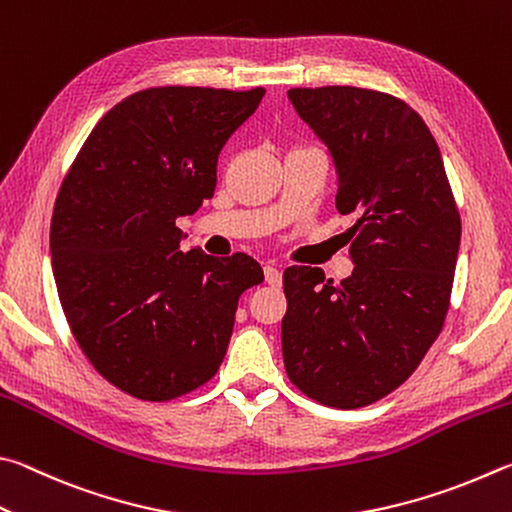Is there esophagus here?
I'll use <instances>...</instances> for the list:
<instances>
[{
	"instance_id": "34e87169",
	"label": "esophagus",
	"mask_w": 512,
	"mask_h": 512,
	"mask_svg": "<svg viewBox=\"0 0 512 512\" xmlns=\"http://www.w3.org/2000/svg\"><path fill=\"white\" fill-rule=\"evenodd\" d=\"M265 281L270 285H281L283 283V274L279 267L274 265H265Z\"/></svg>"
}]
</instances>
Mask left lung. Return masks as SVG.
<instances>
[{
	"label": "left lung",
	"instance_id": "8db88e82",
	"mask_svg": "<svg viewBox=\"0 0 512 512\" xmlns=\"http://www.w3.org/2000/svg\"><path fill=\"white\" fill-rule=\"evenodd\" d=\"M294 110L337 168V211L351 215L353 274L283 272V362L294 387L326 407L389 396L441 335L461 242L438 143L416 110L375 89L294 87Z\"/></svg>",
	"mask_w": 512,
	"mask_h": 512
}]
</instances>
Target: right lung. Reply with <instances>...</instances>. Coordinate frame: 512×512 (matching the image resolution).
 I'll list each match as a JSON object with an SVG mask.
<instances>
[{
    "label": "right lung",
    "instance_id": "add662e5",
    "mask_svg": "<svg viewBox=\"0 0 512 512\" xmlns=\"http://www.w3.org/2000/svg\"><path fill=\"white\" fill-rule=\"evenodd\" d=\"M263 87H150L116 103L62 179L51 218L58 297L80 351L130 396L164 402L218 373L240 294L263 283L247 254L182 251L175 220L211 200L224 143Z\"/></svg>",
    "mask_w": 512,
    "mask_h": 512
}]
</instances>
